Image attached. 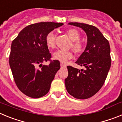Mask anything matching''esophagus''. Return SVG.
Wrapping results in <instances>:
<instances>
[{
    "label": "esophagus",
    "instance_id": "1",
    "mask_svg": "<svg viewBox=\"0 0 122 122\" xmlns=\"http://www.w3.org/2000/svg\"><path fill=\"white\" fill-rule=\"evenodd\" d=\"M60 66H61V68H66V65L62 63H60Z\"/></svg>",
    "mask_w": 122,
    "mask_h": 122
}]
</instances>
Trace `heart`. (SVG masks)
Listing matches in <instances>:
<instances>
[{
	"label": "heart",
	"instance_id": "heart-1",
	"mask_svg": "<svg viewBox=\"0 0 122 122\" xmlns=\"http://www.w3.org/2000/svg\"><path fill=\"white\" fill-rule=\"evenodd\" d=\"M66 33L72 40L71 47L73 51L76 54L81 53L84 49V45L81 41L79 40L81 38L80 33L75 29H69L66 30ZM45 42L46 46L49 49H54L56 48V35L54 32L51 31L46 35L45 38ZM73 57L71 51H57L53 54V59L57 60L62 63H66L70 59Z\"/></svg>",
	"mask_w": 122,
	"mask_h": 122
}]
</instances>
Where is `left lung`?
<instances>
[{"instance_id": "left-lung-1", "label": "left lung", "mask_w": 122, "mask_h": 122, "mask_svg": "<svg viewBox=\"0 0 122 122\" xmlns=\"http://www.w3.org/2000/svg\"><path fill=\"white\" fill-rule=\"evenodd\" d=\"M82 29L87 34L85 51L75 63L84 66L78 70L68 66V76L65 80L67 92L77 99H87L97 93L104 84L111 65L108 40L96 27L79 22H69Z\"/></svg>"}]
</instances>
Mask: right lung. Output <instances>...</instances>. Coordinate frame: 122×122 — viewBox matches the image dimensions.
Wrapping results in <instances>:
<instances>
[{"label": "right lung", "mask_w": 122, "mask_h": 122, "mask_svg": "<svg viewBox=\"0 0 122 122\" xmlns=\"http://www.w3.org/2000/svg\"><path fill=\"white\" fill-rule=\"evenodd\" d=\"M63 24L42 22L29 25L11 43L9 63L14 81L19 90L29 97L38 98L47 94L60 68L59 61L51 60L45 38ZM48 61V66L42 65Z\"/></svg>", "instance_id": "obj_1"}]
</instances>
